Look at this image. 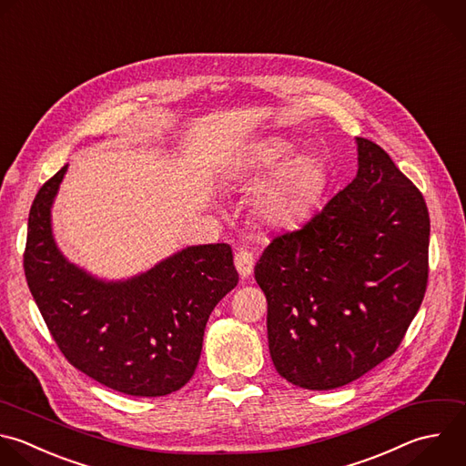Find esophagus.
<instances>
[{"mask_svg": "<svg viewBox=\"0 0 466 466\" xmlns=\"http://www.w3.org/2000/svg\"><path fill=\"white\" fill-rule=\"evenodd\" d=\"M235 266H237V271L240 273V277L248 279L253 273V268H255L253 253L248 251V249H238L235 253Z\"/></svg>", "mask_w": 466, "mask_h": 466, "instance_id": "obj_1", "label": "esophagus"}]
</instances>
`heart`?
<instances>
[{"label": "heart", "mask_w": 466, "mask_h": 466, "mask_svg": "<svg viewBox=\"0 0 466 466\" xmlns=\"http://www.w3.org/2000/svg\"><path fill=\"white\" fill-rule=\"evenodd\" d=\"M295 144L269 137L251 144L237 169L242 180L266 177L251 197L255 218L273 229H295L308 222L324 200L329 169L315 153H296Z\"/></svg>", "instance_id": "obj_1"}]
</instances>
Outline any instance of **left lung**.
I'll list each match as a JSON object with an SVG mask.
<instances>
[{"label":"left lung","mask_w":466,"mask_h":466,"mask_svg":"<svg viewBox=\"0 0 466 466\" xmlns=\"http://www.w3.org/2000/svg\"><path fill=\"white\" fill-rule=\"evenodd\" d=\"M357 142V175L255 266L271 360L306 390L344 386L400 344L428 282L430 218L388 153Z\"/></svg>","instance_id":"8db88e82"}]
</instances>
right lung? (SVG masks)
<instances>
[{
  "label": "right lung",
  "mask_w": 466,
  "mask_h": 466,
  "mask_svg": "<svg viewBox=\"0 0 466 466\" xmlns=\"http://www.w3.org/2000/svg\"><path fill=\"white\" fill-rule=\"evenodd\" d=\"M64 166L38 191L24 268L66 359L100 384L137 397L180 390L195 373L213 308L238 282L229 244L189 246L126 280H104L60 251L51 209Z\"/></svg>",
  "instance_id": "add662e5"
}]
</instances>
